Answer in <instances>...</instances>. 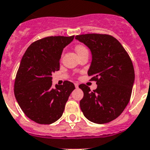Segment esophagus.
Listing matches in <instances>:
<instances>
[{"mask_svg":"<svg viewBox=\"0 0 150 150\" xmlns=\"http://www.w3.org/2000/svg\"><path fill=\"white\" fill-rule=\"evenodd\" d=\"M79 83H75V88H79Z\"/></svg>","mask_w":150,"mask_h":150,"instance_id":"1","label":"esophagus"}]
</instances>
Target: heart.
<instances>
[{
  "label": "heart",
  "mask_w": 150,
  "mask_h": 150,
  "mask_svg": "<svg viewBox=\"0 0 150 150\" xmlns=\"http://www.w3.org/2000/svg\"><path fill=\"white\" fill-rule=\"evenodd\" d=\"M84 50H86V48L85 46H81V45H79V46L75 47V51H76V52H79L82 51Z\"/></svg>",
  "instance_id": "heart-1"
}]
</instances>
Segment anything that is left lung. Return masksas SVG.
<instances>
[{
	"mask_svg": "<svg viewBox=\"0 0 150 150\" xmlns=\"http://www.w3.org/2000/svg\"><path fill=\"white\" fill-rule=\"evenodd\" d=\"M75 39L90 49L92 60L88 75L98 85L93 91L84 84L79 85L84 92L81 111L93 123H109L121 114L130 99L135 80L131 59L120 42L110 35L90 33Z\"/></svg>",
	"mask_w": 150,
	"mask_h": 150,
	"instance_id": "8db88e82",
	"label": "left lung"
}]
</instances>
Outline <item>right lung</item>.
<instances>
[{"label": "right lung", "mask_w": 150, "mask_h": 150, "mask_svg": "<svg viewBox=\"0 0 150 150\" xmlns=\"http://www.w3.org/2000/svg\"><path fill=\"white\" fill-rule=\"evenodd\" d=\"M74 36H49L33 42L25 52L14 82V95L27 117L51 124L62 117L72 91V82L52 88V74L59 70L63 49Z\"/></svg>", "instance_id": "1"}]
</instances>
